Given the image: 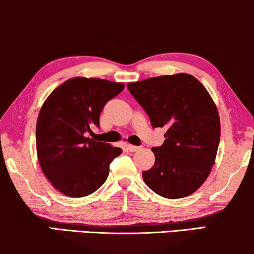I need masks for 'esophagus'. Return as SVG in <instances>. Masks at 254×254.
Segmentation results:
<instances>
[{
	"instance_id": "1",
	"label": "esophagus",
	"mask_w": 254,
	"mask_h": 254,
	"mask_svg": "<svg viewBox=\"0 0 254 254\" xmlns=\"http://www.w3.org/2000/svg\"><path fill=\"white\" fill-rule=\"evenodd\" d=\"M127 149H128V151H130V152H135V151H138V150H140L141 147H136V145L128 144V145H127Z\"/></svg>"
}]
</instances>
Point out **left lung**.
Instances as JSON below:
<instances>
[{
  "mask_svg": "<svg viewBox=\"0 0 254 254\" xmlns=\"http://www.w3.org/2000/svg\"><path fill=\"white\" fill-rule=\"evenodd\" d=\"M127 88L152 127L168 128L164 143L151 149L155 164L142 172L144 183L168 199L190 195L206 182L220 144V117L210 95L189 74L151 77Z\"/></svg>",
  "mask_w": 254,
  "mask_h": 254,
  "instance_id": "obj_1",
  "label": "left lung"
}]
</instances>
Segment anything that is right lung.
<instances>
[{
	"label": "right lung",
	"mask_w": 254,
	"mask_h": 254,
	"mask_svg": "<svg viewBox=\"0 0 254 254\" xmlns=\"http://www.w3.org/2000/svg\"><path fill=\"white\" fill-rule=\"evenodd\" d=\"M123 83L75 77L59 85L41 107L37 121V155L44 175L71 197L96 192L109 177L110 164L123 149L86 137L99 127L105 104Z\"/></svg>",
	"instance_id": "right-lung-1"
}]
</instances>
